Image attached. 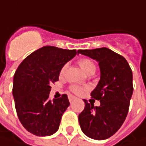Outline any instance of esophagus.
Returning a JSON list of instances; mask_svg holds the SVG:
<instances>
[{
	"mask_svg": "<svg viewBox=\"0 0 146 146\" xmlns=\"http://www.w3.org/2000/svg\"><path fill=\"white\" fill-rule=\"evenodd\" d=\"M68 100H69V102H70V103H72L73 100H75V97L73 96V95H68Z\"/></svg>",
	"mask_w": 146,
	"mask_h": 146,
	"instance_id": "34e87169",
	"label": "esophagus"
}]
</instances>
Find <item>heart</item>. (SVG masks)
<instances>
[{"instance_id":"obj_1","label":"heart","mask_w":146,"mask_h":146,"mask_svg":"<svg viewBox=\"0 0 146 146\" xmlns=\"http://www.w3.org/2000/svg\"><path fill=\"white\" fill-rule=\"evenodd\" d=\"M78 64L81 67V68L88 74L90 73H94L96 71V65L94 62V61H92L89 58H81L78 61ZM66 69V66H63L61 69V73H64ZM71 90L75 94H81L83 92V88L79 86H76V85H73L70 87Z\"/></svg>"}]
</instances>
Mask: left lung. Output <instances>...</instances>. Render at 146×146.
<instances>
[{
    "mask_svg": "<svg viewBox=\"0 0 146 146\" xmlns=\"http://www.w3.org/2000/svg\"><path fill=\"white\" fill-rule=\"evenodd\" d=\"M99 62L100 80L92 91V99L100 106L88 104L78 115L82 131L91 139L102 140L111 137L123 125L128 114L133 94L132 70L126 59L107 47L78 50Z\"/></svg>",
    "mask_w": 146,
    "mask_h": 146,
    "instance_id": "obj_1",
    "label": "left lung"
}]
</instances>
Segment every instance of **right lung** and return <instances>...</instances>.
<instances>
[{
  "label": "right lung",
  "mask_w": 146,
  "mask_h": 146,
  "mask_svg": "<svg viewBox=\"0 0 146 146\" xmlns=\"http://www.w3.org/2000/svg\"><path fill=\"white\" fill-rule=\"evenodd\" d=\"M76 54V50L42 46L27 57L17 68L12 94L19 120L30 133L48 136L58 129L62 116L70 104L67 94L49 100L51 85L58 81L62 68Z\"/></svg>",
  "instance_id": "add662e5"
}]
</instances>
